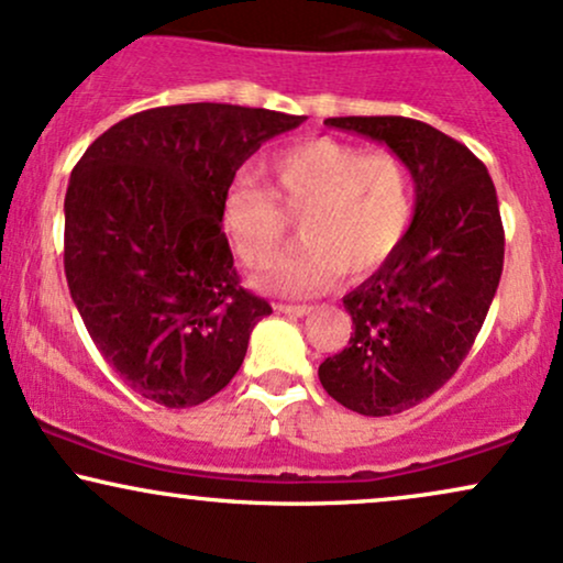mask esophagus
<instances>
[{
	"label": "esophagus",
	"instance_id": "1",
	"mask_svg": "<svg viewBox=\"0 0 563 563\" xmlns=\"http://www.w3.org/2000/svg\"><path fill=\"white\" fill-rule=\"evenodd\" d=\"M276 310H279V313L300 318V316H308L313 308H310V305H284V302H279V305H276Z\"/></svg>",
	"mask_w": 563,
	"mask_h": 563
}]
</instances>
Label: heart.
Segmentation results:
<instances>
[{
  "mask_svg": "<svg viewBox=\"0 0 563 563\" xmlns=\"http://www.w3.org/2000/svg\"><path fill=\"white\" fill-rule=\"evenodd\" d=\"M268 187L238 177L221 198V229L250 268L274 261L300 213L305 238L266 271L261 287L316 295L339 274L363 279L394 258L415 217V185L391 151L310 137L266 162ZM279 199V209L275 200Z\"/></svg>",
  "mask_w": 563,
  "mask_h": 563,
  "instance_id": "heart-1",
  "label": "heart"
}]
</instances>
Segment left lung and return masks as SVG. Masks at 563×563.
Wrapping results in <instances>:
<instances>
[{
  "label": "left lung",
  "instance_id": "left-lung-1",
  "mask_svg": "<svg viewBox=\"0 0 563 563\" xmlns=\"http://www.w3.org/2000/svg\"><path fill=\"white\" fill-rule=\"evenodd\" d=\"M407 164L415 217L394 258L344 297L355 334L318 378L352 412L384 418L420 405L475 344L504 271L494 179L467 145L409 117H329Z\"/></svg>",
  "mask_w": 563,
  "mask_h": 563
}]
</instances>
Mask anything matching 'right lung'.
Listing matches in <instances>:
<instances>
[{"label":"right lung","instance_id":"right-lung-1","mask_svg":"<svg viewBox=\"0 0 563 563\" xmlns=\"http://www.w3.org/2000/svg\"><path fill=\"white\" fill-rule=\"evenodd\" d=\"M305 117L232 103L137 112L96 137L65 196V276L120 378L196 407L240 371L271 305L240 284L221 198L268 137Z\"/></svg>","mask_w":563,"mask_h":563}]
</instances>
